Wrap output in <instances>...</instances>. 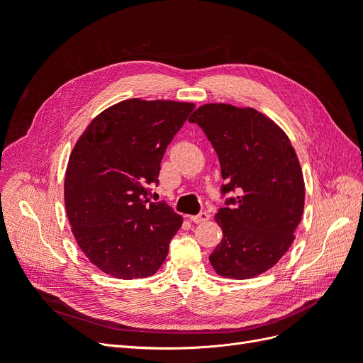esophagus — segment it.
<instances>
[{"label": "esophagus", "mask_w": 363, "mask_h": 363, "mask_svg": "<svg viewBox=\"0 0 363 363\" xmlns=\"http://www.w3.org/2000/svg\"><path fill=\"white\" fill-rule=\"evenodd\" d=\"M208 218H211V215H208L207 212H201V213H199V215H192V216H189L191 221H192V223H195V224L206 223Z\"/></svg>", "instance_id": "obj_1"}]
</instances>
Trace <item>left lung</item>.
<instances>
[{
    "instance_id": "left-lung-1",
    "label": "left lung",
    "mask_w": 363,
    "mask_h": 363,
    "mask_svg": "<svg viewBox=\"0 0 363 363\" xmlns=\"http://www.w3.org/2000/svg\"><path fill=\"white\" fill-rule=\"evenodd\" d=\"M212 142L223 192L238 191L215 221L221 242L208 257L218 276L245 280L268 271L295 239L304 208V179L288 135L252 107L200 106L189 118ZM233 203V206H230Z\"/></svg>"
}]
</instances>
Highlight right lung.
Wrapping results in <instances>:
<instances>
[{
  "instance_id": "add662e5",
  "label": "right lung",
  "mask_w": 363,
  "mask_h": 363,
  "mask_svg": "<svg viewBox=\"0 0 363 363\" xmlns=\"http://www.w3.org/2000/svg\"><path fill=\"white\" fill-rule=\"evenodd\" d=\"M194 103L130 98L84 128L65 174V207L84 256L115 279L157 272L183 218L151 203L160 162Z\"/></svg>"
}]
</instances>
